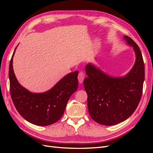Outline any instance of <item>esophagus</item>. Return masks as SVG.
Wrapping results in <instances>:
<instances>
[{"label": "esophagus", "instance_id": "1", "mask_svg": "<svg viewBox=\"0 0 153 153\" xmlns=\"http://www.w3.org/2000/svg\"><path fill=\"white\" fill-rule=\"evenodd\" d=\"M85 78V74L84 72H80L79 74H78V81H79V83L80 84H82L83 83V81H84Z\"/></svg>", "mask_w": 153, "mask_h": 153}]
</instances>
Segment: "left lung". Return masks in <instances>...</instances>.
Masks as SVG:
<instances>
[{"instance_id": "obj_1", "label": "left lung", "mask_w": 153, "mask_h": 153, "mask_svg": "<svg viewBox=\"0 0 153 153\" xmlns=\"http://www.w3.org/2000/svg\"><path fill=\"white\" fill-rule=\"evenodd\" d=\"M124 40L133 48L135 62L126 75L111 76L91 63L85 66L84 80L91 117L100 124L112 126L121 123L135 112L141 99L144 81V63L140 50L131 38Z\"/></svg>"}]
</instances>
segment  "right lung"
<instances>
[{
	"mask_svg": "<svg viewBox=\"0 0 153 153\" xmlns=\"http://www.w3.org/2000/svg\"><path fill=\"white\" fill-rule=\"evenodd\" d=\"M15 49L9 68L10 93L16 109L26 121L37 126H48L58 121L62 116L70 96L78 88L76 71L68 73L52 89L34 93L26 89L18 82L13 68Z\"/></svg>",
	"mask_w": 153,
	"mask_h": 153,
	"instance_id": "add662e5",
	"label": "right lung"
}]
</instances>
